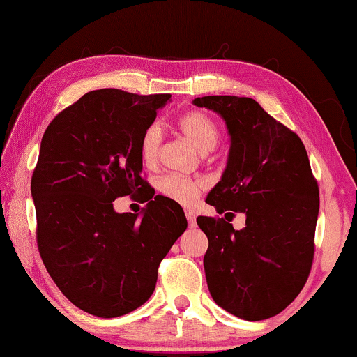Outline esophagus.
I'll return each mask as SVG.
<instances>
[{
	"label": "esophagus",
	"mask_w": 357,
	"mask_h": 357,
	"mask_svg": "<svg viewBox=\"0 0 357 357\" xmlns=\"http://www.w3.org/2000/svg\"><path fill=\"white\" fill-rule=\"evenodd\" d=\"M185 216H187V221H188V226H190V227L197 226V218H195V213H192V211H185Z\"/></svg>",
	"instance_id": "34e87169"
}]
</instances>
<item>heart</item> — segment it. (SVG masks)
Wrapping results in <instances>:
<instances>
[{
    "label": "heart",
    "instance_id": "obj_1",
    "mask_svg": "<svg viewBox=\"0 0 357 357\" xmlns=\"http://www.w3.org/2000/svg\"><path fill=\"white\" fill-rule=\"evenodd\" d=\"M177 125L178 130L185 135V138L202 153L213 151L218 146L219 138H221L216 121L209 115L203 114V112H188V114L180 116ZM160 143H162L160 126L158 123L149 125L143 131L139 139V158L146 167H154L158 164ZM203 188L204 185L199 180L175 174L164 175L158 182L159 193L175 203L182 204V206H192V204L197 203Z\"/></svg>",
    "mask_w": 357,
    "mask_h": 357
}]
</instances>
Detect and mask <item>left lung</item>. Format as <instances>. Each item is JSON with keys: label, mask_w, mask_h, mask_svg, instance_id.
I'll list each match as a JSON object with an SVG mask.
<instances>
[{"label": "left lung", "mask_w": 357, "mask_h": 357, "mask_svg": "<svg viewBox=\"0 0 357 357\" xmlns=\"http://www.w3.org/2000/svg\"><path fill=\"white\" fill-rule=\"evenodd\" d=\"M197 107L226 121V170L206 203L224 218L198 216L208 237L203 265L214 302L243 320L284 310L304 287L314 261L319 185L305 146L250 97L206 96ZM246 214V227L228 222Z\"/></svg>", "instance_id": "obj_1"}]
</instances>
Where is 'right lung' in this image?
Instances as JSON below:
<instances>
[{
	"mask_svg": "<svg viewBox=\"0 0 357 357\" xmlns=\"http://www.w3.org/2000/svg\"><path fill=\"white\" fill-rule=\"evenodd\" d=\"M167 100L170 94L91 91L43 133L31 182L38 252L58 289L91 315L114 319L143 305L187 229L182 206L154 197L141 177V135ZM130 194L149 202L141 217L113 209Z\"/></svg>",
	"mask_w": 357,
	"mask_h": 357,
	"instance_id": "1",
	"label": "right lung"
}]
</instances>
